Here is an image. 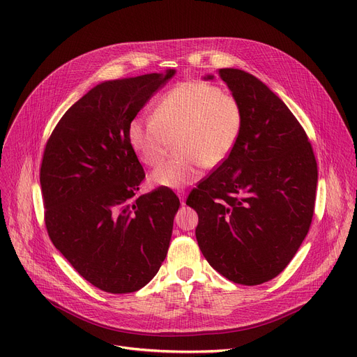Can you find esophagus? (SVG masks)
<instances>
[{"mask_svg": "<svg viewBox=\"0 0 357 357\" xmlns=\"http://www.w3.org/2000/svg\"><path fill=\"white\" fill-rule=\"evenodd\" d=\"M178 197H179V199H181V204L183 205V204H185V199H186L185 191H178Z\"/></svg>", "mask_w": 357, "mask_h": 357, "instance_id": "obj_1", "label": "esophagus"}]
</instances>
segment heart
Returning a JSON list of instances; mask_svg holds the SVG:
<instances>
[{"label": "heart", "mask_w": 357, "mask_h": 357, "mask_svg": "<svg viewBox=\"0 0 357 357\" xmlns=\"http://www.w3.org/2000/svg\"><path fill=\"white\" fill-rule=\"evenodd\" d=\"M245 127L238 100L218 86L188 81L169 89L158 101L153 117L135 119L128 142L146 166L155 167L175 142V159L150 174L153 186L182 190L198 182L205 167H217L237 146Z\"/></svg>", "instance_id": "heart-1"}]
</instances>
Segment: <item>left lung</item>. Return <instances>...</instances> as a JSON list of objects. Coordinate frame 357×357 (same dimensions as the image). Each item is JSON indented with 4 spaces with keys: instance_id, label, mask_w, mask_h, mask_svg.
Listing matches in <instances>:
<instances>
[{
    "instance_id": "1",
    "label": "left lung",
    "mask_w": 357,
    "mask_h": 357,
    "mask_svg": "<svg viewBox=\"0 0 357 357\" xmlns=\"http://www.w3.org/2000/svg\"><path fill=\"white\" fill-rule=\"evenodd\" d=\"M218 75L241 104L245 127L186 205L198 214L195 236L208 264L236 284L260 285L288 266L310 230L317 162L304 128L264 82L234 68Z\"/></svg>"
}]
</instances>
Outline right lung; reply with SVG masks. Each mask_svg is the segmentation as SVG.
<instances>
[{
	"instance_id": "1",
	"label": "right lung",
	"mask_w": 357,
	"mask_h": 357,
	"mask_svg": "<svg viewBox=\"0 0 357 357\" xmlns=\"http://www.w3.org/2000/svg\"><path fill=\"white\" fill-rule=\"evenodd\" d=\"M175 72L93 86L65 112L45 149L40 185L49 237L75 271L109 294L147 285L169 249L179 199L169 188L136 195L144 171L127 133Z\"/></svg>"
}]
</instances>
